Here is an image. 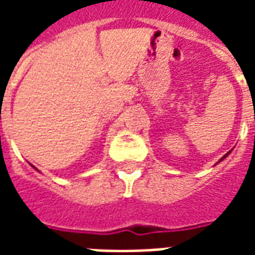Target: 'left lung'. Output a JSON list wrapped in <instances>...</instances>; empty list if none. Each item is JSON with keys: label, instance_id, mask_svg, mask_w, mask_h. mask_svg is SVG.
Wrapping results in <instances>:
<instances>
[{"label": "left lung", "instance_id": "8db88e82", "mask_svg": "<svg viewBox=\"0 0 255 255\" xmlns=\"http://www.w3.org/2000/svg\"><path fill=\"white\" fill-rule=\"evenodd\" d=\"M230 153H231V151H228V153H227V154H225V155H224V157H223V158H220V161H219V162H221V161H223V160H224V158H225V157H227V155H228V154H230Z\"/></svg>", "mask_w": 255, "mask_h": 255}]
</instances>
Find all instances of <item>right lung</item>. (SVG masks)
Wrapping results in <instances>:
<instances>
[{
	"label": "right lung",
	"instance_id": "right-lung-1",
	"mask_svg": "<svg viewBox=\"0 0 255 255\" xmlns=\"http://www.w3.org/2000/svg\"><path fill=\"white\" fill-rule=\"evenodd\" d=\"M31 166H32V168H34V169H36V168H35V166H34V165H31ZM36 171H38V169H36Z\"/></svg>",
	"mask_w": 255,
	"mask_h": 255
}]
</instances>
